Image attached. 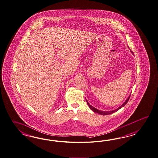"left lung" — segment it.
<instances>
[{
    "label": "left lung",
    "instance_id": "obj_1",
    "mask_svg": "<svg viewBox=\"0 0 158 158\" xmlns=\"http://www.w3.org/2000/svg\"><path fill=\"white\" fill-rule=\"evenodd\" d=\"M131 53H132V54L134 55V53H133V52H132V51H131ZM130 96H131V94H130V96H128V97L127 98V100H126V101L124 102V103H123V104L120 106H119L118 108H117V109H114V110H110V111H102V110H99V109H96V108L93 107V106H92V105H90V104H89V102L87 101L86 98H85V100H86V102H87V104H88V105L89 106V108L91 109L93 112H95V113H98V114H101V115H108V114H112V113H114V112H117V110H118L119 109H121V108H123V106H124L126 105V104L127 103V102H128V100H129Z\"/></svg>",
    "mask_w": 158,
    "mask_h": 158
}]
</instances>
